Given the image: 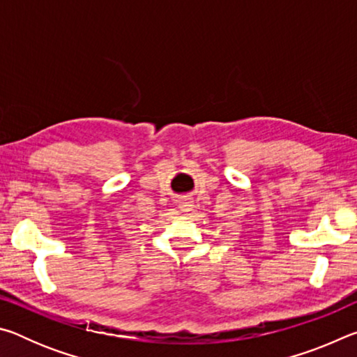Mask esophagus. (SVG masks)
I'll return each instance as SVG.
<instances>
[{
  "label": "esophagus",
  "mask_w": 357,
  "mask_h": 357,
  "mask_svg": "<svg viewBox=\"0 0 357 357\" xmlns=\"http://www.w3.org/2000/svg\"><path fill=\"white\" fill-rule=\"evenodd\" d=\"M192 206H193V204H192V200H190V198H181V200H179V209L181 211H184V213H189V211L192 209Z\"/></svg>",
  "instance_id": "esophagus-1"
}]
</instances>
